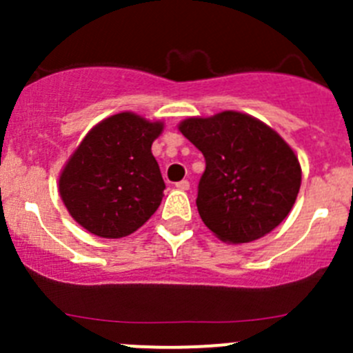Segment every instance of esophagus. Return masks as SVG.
<instances>
[{
  "label": "esophagus",
  "instance_id": "34e87169",
  "mask_svg": "<svg viewBox=\"0 0 353 353\" xmlns=\"http://www.w3.org/2000/svg\"><path fill=\"white\" fill-rule=\"evenodd\" d=\"M174 187H176V189H180V191H189L191 183L187 182V180H180V182L174 183Z\"/></svg>",
  "mask_w": 353,
  "mask_h": 353
}]
</instances>
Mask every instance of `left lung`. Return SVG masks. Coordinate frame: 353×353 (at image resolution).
Instances as JSON below:
<instances>
[{"mask_svg": "<svg viewBox=\"0 0 353 353\" xmlns=\"http://www.w3.org/2000/svg\"><path fill=\"white\" fill-rule=\"evenodd\" d=\"M179 129L205 157L196 205L217 239L245 244L283 223L302 174L297 155L279 134L236 111L187 118Z\"/></svg>", "mask_w": 353, "mask_h": 353, "instance_id": "1", "label": "left lung"}]
</instances>
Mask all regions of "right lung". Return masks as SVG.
Instances as JSON below:
<instances>
[{
  "label": "right lung",
  "instance_id": "1",
  "mask_svg": "<svg viewBox=\"0 0 353 353\" xmlns=\"http://www.w3.org/2000/svg\"><path fill=\"white\" fill-rule=\"evenodd\" d=\"M161 132V121L118 113L86 134L60 176L61 199L84 230L120 239L154 215L166 189L152 155Z\"/></svg>",
  "mask_w": 353,
  "mask_h": 353
}]
</instances>
